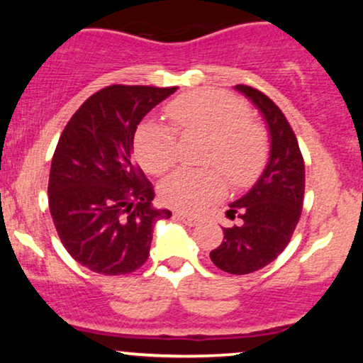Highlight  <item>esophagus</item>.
I'll list each match as a JSON object with an SVG mask.
<instances>
[{
  "mask_svg": "<svg viewBox=\"0 0 363 363\" xmlns=\"http://www.w3.org/2000/svg\"><path fill=\"white\" fill-rule=\"evenodd\" d=\"M176 216H177L179 220H181L182 223H186L187 227H194V225L199 222V216H194V215H187V213H177Z\"/></svg>",
  "mask_w": 363,
  "mask_h": 363,
  "instance_id": "34e87169",
  "label": "esophagus"
}]
</instances>
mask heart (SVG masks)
Returning <instances> with one entry per match:
<instances>
[{"label":"heart","mask_w":363,"mask_h":363,"mask_svg":"<svg viewBox=\"0 0 363 363\" xmlns=\"http://www.w3.org/2000/svg\"><path fill=\"white\" fill-rule=\"evenodd\" d=\"M169 118L182 135L208 138L205 164L213 165L232 184L244 186L259 176L268 158V138L249 119L242 102L223 91L198 90L167 106ZM135 152L148 172L164 174L176 162V135L160 123H145L135 138ZM216 170H176L160 184L165 205L179 211H199L223 194Z\"/></svg>","instance_id":"b5f03b06"}]
</instances>
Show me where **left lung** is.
I'll list each match as a JSON object with an SVG mask.
<instances>
[{"label":"left lung","mask_w":363,"mask_h":363,"mask_svg":"<svg viewBox=\"0 0 363 363\" xmlns=\"http://www.w3.org/2000/svg\"><path fill=\"white\" fill-rule=\"evenodd\" d=\"M259 111L268 128L269 155L254 186L228 205L227 218L240 223L223 228V240L210 252L216 268L247 274L264 268L283 252L302 213L306 165L297 138L280 107L259 90L235 85Z\"/></svg>","instance_id":"1"}]
</instances>
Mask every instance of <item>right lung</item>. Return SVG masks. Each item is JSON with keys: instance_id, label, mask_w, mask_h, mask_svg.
I'll return each instance as SVG.
<instances>
[{"instance_id": "obj_1", "label": "right lung", "mask_w": 363, "mask_h": 363, "mask_svg": "<svg viewBox=\"0 0 363 363\" xmlns=\"http://www.w3.org/2000/svg\"><path fill=\"white\" fill-rule=\"evenodd\" d=\"M177 86L111 85L66 124L49 174V210L74 261L101 274H126L148 259L153 225L170 218L152 206L153 187L135 164L141 119Z\"/></svg>"}]
</instances>
